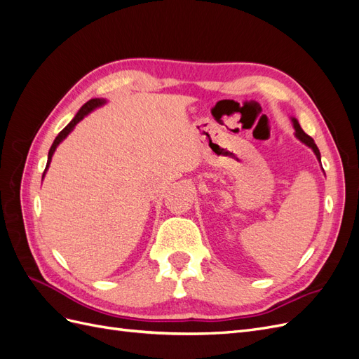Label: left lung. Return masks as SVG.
I'll return each mask as SVG.
<instances>
[{
    "label": "left lung",
    "instance_id": "1",
    "mask_svg": "<svg viewBox=\"0 0 359 359\" xmlns=\"http://www.w3.org/2000/svg\"><path fill=\"white\" fill-rule=\"evenodd\" d=\"M290 121H292L293 128H295V137L299 140L301 144L309 147V148L313 151V153H314V156H316L318 161L320 163V153H319V148L316 147V144H314V140H313L309 135L304 133V130L301 128V126H299V123H298V119H297L295 116H290ZM320 168H322V163H320ZM322 170H323V169H322ZM323 173H325V172H323Z\"/></svg>",
    "mask_w": 359,
    "mask_h": 359
}]
</instances>
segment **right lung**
I'll use <instances>...</instances> for the list:
<instances>
[{"label": "right lung", "mask_w": 359, "mask_h": 359, "mask_svg": "<svg viewBox=\"0 0 359 359\" xmlns=\"http://www.w3.org/2000/svg\"><path fill=\"white\" fill-rule=\"evenodd\" d=\"M103 104H106V100H104V99H91L90 102H86V103L81 107V109L78 111V114H76V115L73 116L72 121L61 130V132L58 133V136L55 137V140H53V144H52L50 149H49V154H48V163H46V169H45V172H43V177H41V180L45 178V175H46V172H48V169H49V166H50V161H52L53 153H55V151H57L58 145H60V144L62 142V140L66 139V137L73 132V128L76 127V124L81 123L82 119H83L86 115H90L93 111H95V109H97V107H102Z\"/></svg>", "instance_id": "add662e5"}]
</instances>
